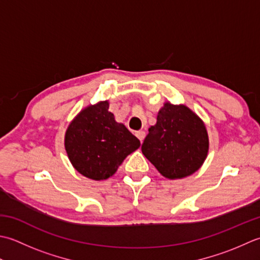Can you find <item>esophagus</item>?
Returning a JSON list of instances; mask_svg holds the SVG:
<instances>
[{
    "instance_id": "1",
    "label": "esophagus",
    "mask_w": 260,
    "mask_h": 260,
    "mask_svg": "<svg viewBox=\"0 0 260 260\" xmlns=\"http://www.w3.org/2000/svg\"><path fill=\"white\" fill-rule=\"evenodd\" d=\"M136 136H137L138 139L140 140V142H142V141H144V139H145L146 134H145V131H137L136 132Z\"/></svg>"
}]
</instances>
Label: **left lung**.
<instances>
[{"mask_svg":"<svg viewBox=\"0 0 260 260\" xmlns=\"http://www.w3.org/2000/svg\"><path fill=\"white\" fill-rule=\"evenodd\" d=\"M148 131L141 151L164 177L184 178L203 165L209 151L208 131L186 105L166 102Z\"/></svg>","mask_w":260,"mask_h":260,"instance_id":"obj_1","label":"left lung"}]
</instances>
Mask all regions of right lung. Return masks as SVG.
Listing matches in <instances>:
<instances>
[{
    "label": "right lung",
    "instance_id": "add662e5",
    "mask_svg": "<svg viewBox=\"0 0 260 260\" xmlns=\"http://www.w3.org/2000/svg\"><path fill=\"white\" fill-rule=\"evenodd\" d=\"M139 147V139L116 122L108 101L83 109L65 134V149L72 165L94 181L114 175L125 157Z\"/></svg>",
    "mask_w": 260,
    "mask_h": 260
}]
</instances>
